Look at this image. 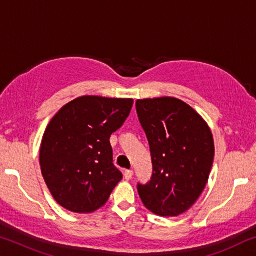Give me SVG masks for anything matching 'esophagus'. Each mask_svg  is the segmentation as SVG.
I'll use <instances>...</instances> for the list:
<instances>
[{"instance_id": "34e87169", "label": "esophagus", "mask_w": 256, "mask_h": 256, "mask_svg": "<svg viewBox=\"0 0 256 256\" xmlns=\"http://www.w3.org/2000/svg\"><path fill=\"white\" fill-rule=\"evenodd\" d=\"M124 177H125V180H131L132 177H133V170H125Z\"/></svg>"}]
</instances>
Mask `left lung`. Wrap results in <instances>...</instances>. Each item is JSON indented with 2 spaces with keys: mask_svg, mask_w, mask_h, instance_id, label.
Returning a JSON list of instances; mask_svg holds the SVG:
<instances>
[{
  "mask_svg": "<svg viewBox=\"0 0 256 256\" xmlns=\"http://www.w3.org/2000/svg\"><path fill=\"white\" fill-rule=\"evenodd\" d=\"M136 112L149 141L152 176L138 192L146 209L162 216L188 211L209 180L214 136L206 120L172 97L138 99Z\"/></svg>",
  "mask_w": 256,
  "mask_h": 256,
  "instance_id": "obj_1",
  "label": "left lung"
}]
</instances>
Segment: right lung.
<instances>
[{
    "mask_svg": "<svg viewBox=\"0 0 256 256\" xmlns=\"http://www.w3.org/2000/svg\"><path fill=\"white\" fill-rule=\"evenodd\" d=\"M133 99L84 96L58 110L42 136L40 162L52 196L76 214L108 201L122 172L112 164V133L128 118Z\"/></svg>",
    "mask_w": 256,
    "mask_h": 256,
    "instance_id": "add662e5",
    "label": "right lung"
}]
</instances>
